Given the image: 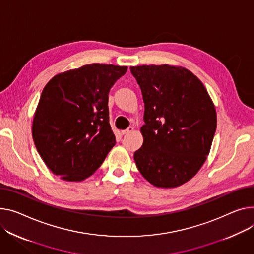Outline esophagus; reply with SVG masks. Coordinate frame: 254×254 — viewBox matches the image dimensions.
<instances>
[{
    "label": "esophagus",
    "mask_w": 254,
    "mask_h": 254,
    "mask_svg": "<svg viewBox=\"0 0 254 254\" xmlns=\"http://www.w3.org/2000/svg\"><path fill=\"white\" fill-rule=\"evenodd\" d=\"M132 130H133V127H127V129H125V130H122V134H127V133L131 132Z\"/></svg>",
    "instance_id": "obj_1"
}]
</instances>
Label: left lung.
Instances as JSON below:
<instances>
[{
  "instance_id": "8db88e82",
  "label": "left lung",
  "mask_w": 254,
  "mask_h": 254,
  "mask_svg": "<svg viewBox=\"0 0 254 254\" xmlns=\"http://www.w3.org/2000/svg\"><path fill=\"white\" fill-rule=\"evenodd\" d=\"M145 104L143 145L133 159L155 187L175 188L203 165L216 129V111L201 80L168 64L131 66Z\"/></svg>"
}]
</instances>
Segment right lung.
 Instances as JSON below:
<instances>
[{
    "label": "right lung",
    "mask_w": 254,
    "mask_h": 254,
    "mask_svg": "<svg viewBox=\"0 0 254 254\" xmlns=\"http://www.w3.org/2000/svg\"><path fill=\"white\" fill-rule=\"evenodd\" d=\"M127 66L93 63L61 72L44 88L32 139L49 170L80 182L92 176L115 145L108 94Z\"/></svg>",
    "instance_id": "right-lung-1"
}]
</instances>
